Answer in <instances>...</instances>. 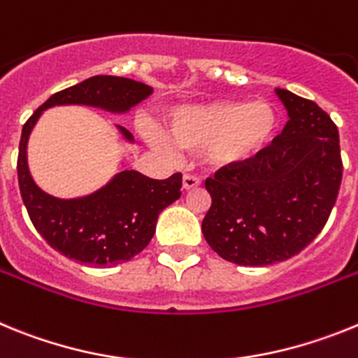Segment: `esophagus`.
<instances>
[{"label": "esophagus", "instance_id": "1", "mask_svg": "<svg viewBox=\"0 0 358 358\" xmlns=\"http://www.w3.org/2000/svg\"><path fill=\"white\" fill-rule=\"evenodd\" d=\"M201 180L198 178V176H192V175H185L182 180V187L185 189V191H191V189H196L200 187Z\"/></svg>", "mask_w": 358, "mask_h": 358}]
</instances>
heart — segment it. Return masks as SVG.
<instances>
[{"instance_id":"b5f03b06","label":"heart","mask_w":358,"mask_h":358,"mask_svg":"<svg viewBox=\"0 0 358 358\" xmlns=\"http://www.w3.org/2000/svg\"><path fill=\"white\" fill-rule=\"evenodd\" d=\"M278 115L265 101H217L183 106L167 120V135L176 148L200 153L217 167L241 166L270 145ZM151 145L171 151L173 145L158 129H149Z\"/></svg>"}]
</instances>
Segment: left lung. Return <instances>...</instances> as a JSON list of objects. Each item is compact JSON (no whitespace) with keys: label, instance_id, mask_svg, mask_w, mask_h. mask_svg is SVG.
<instances>
[{"label":"left lung","instance_id":"obj_1","mask_svg":"<svg viewBox=\"0 0 358 358\" xmlns=\"http://www.w3.org/2000/svg\"><path fill=\"white\" fill-rule=\"evenodd\" d=\"M288 113L281 135L252 160L205 180L201 222L217 256L243 266L290 259L322 231L337 200L343 160L337 126L313 101L275 88Z\"/></svg>","mask_w":358,"mask_h":358}]
</instances>
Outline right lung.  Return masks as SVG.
I'll list each match as a JSON object with an SVG mask.
<instances>
[{"instance_id": "add662e5", "label": "right lung", "mask_w": 358, "mask_h": 358, "mask_svg": "<svg viewBox=\"0 0 358 358\" xmlns=\"http://www.w3.org/2000/svg\"><path fill=\"white\" fill-rule=\"evenodd\" d=\"M151 93V86L126 77H90L54 93L23 126L17 157L21 198L36 231L63 256L85 265L111 266L141 254L157 231L162 210L182 194V175L153 180L138 171L122 169L92 194L55 198L43 191L30 175L27 148L34 126L43 111L54 106H92L110 113H126ZM115 127L124 142H135L126 127Z\"/></svg>"}]
</instances>
